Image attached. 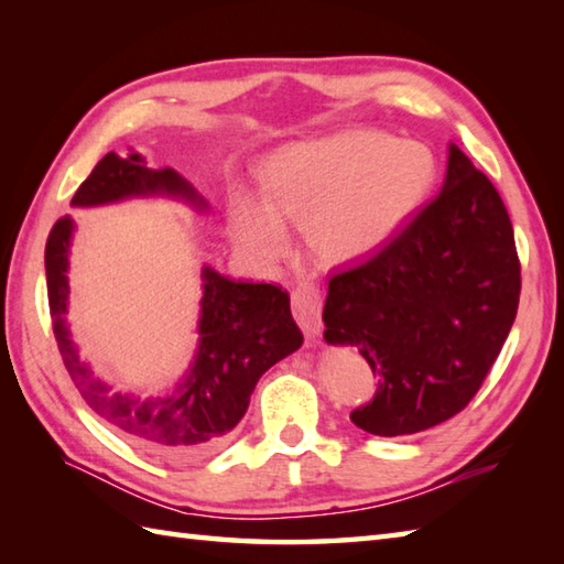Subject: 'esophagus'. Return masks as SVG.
<instances>
[{"mask_svg": "<svg viewBox=\"0 0 564 564\" xmlns=\"http://www.w3.org/2000/svg\"><path fill=\"white\" fill-rule=\"evenodd\" d=\"M293 317L307 339H317L322 329V295L313 283H301L291 293Z\"/></svg>", "mask_w": 564, "mask_h": 564, "instance_id": "obj_1", "label": "esophagus"}]
</instances>
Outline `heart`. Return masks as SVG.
Instances as JSON below:
<instances>
[{"mask_svg":"<svg viewBox=\"0 0 564 564\" xmlns=\"http://www.w3.org/2000/svg\"><path fill=\"white\" fill-rule=\"evenodd\" d=\"M434 178L426 145L378 130L293 142L269 160L261 196L235 191L230 235L249 259L271 263L289 247L283 220H295L322 259L356 261L386 247L414 218Z\"/></svg>","mask_w":564,"mask_h":564,"instance_id":"b5f03b06","label":"heart"}]
</instances>
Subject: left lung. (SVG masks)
I'll return each instance as SVG.
<instances>
[{
    "instance_id": "obj_1",
    "label": "left lung",
    "mask_w": 564,
    "mask_h": 564,
    "mask_svg": "<svg viewBox=\"0 0 564 564\" xmlns=\"http://www.w3.org/2000/svg\"><path fill=\"white\" fill-rule=\"evenodd\" d=\"M521 263L505 200L458 145L438 196L373 257L329 281L325 341L378 373L351 422L406 436L475 398L517 319Z\"/></svg>"
}]
</instances>
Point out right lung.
<instances>
[{
	"mask_svg": "<svg viewBox=\"0 0 564 564\" xmlns=\"http://www.w3.org/2000/svg\"><path fill=\"white\" fill-rule=\"evenodd\" d=\"M166 196L206 213L210 206L172 166L150 170L140 152H109L72 196L75 208H94L126 198ZM75 220L59 218L45 245V281L59 356L75 388L104 422L162 455L213 451L245 416L259 378L281 358L301 349L303 332L291 315V297L273 283L232 281L203 267L198 349L188 373L162 398L113 392L82 361L67 327L69 245Z\"/></svg>",
	"mask_w": 564,
	"mask_h": 564,
	"instance_id": "obj_1",
	"label": "right lung"
}]
</instances>
